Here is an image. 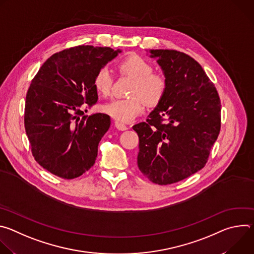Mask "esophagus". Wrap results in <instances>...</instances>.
<instances>
[{
  "instance_id": "34e87169",
  "label": "esophagus",
  "mask_w": 254,
  "mask_h": 254,
  "mask_svg": "<svg viewBox=\"0 0 254 254\" xmlns=\"http://www.w3.org/2000/svg\"><path fill=\"white\" fill-rule=\"evenodd\" d=\"M116 127L120 130H126L127 129V127L125 125V124H122L120 122H116Z\"/></svg>"
}]
</instances>
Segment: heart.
<instances>
[{
    "instance_id": "heart-1",
    "label": "heart",
    "mask_w": 254,
    "mask_h": 254,
    "mask_svg": "<svg viewBox=\"0 0 254 254\" xmlns=\"http://www.w3.org/2000/svg\"><path fill=\"white\" fill-rule=\"evenodd\" d=\"M122 74L134 80L130 89V98L112 99L102 105V112L120 123H129L143 112V102L158 104L167 90V80L159 73H153V65L139 56L133 55L123 60L119 65ZM93 85L102 95L110 93L113 77L110 70L100 68L94 76Z\"/></svg>"
}]
</instances>
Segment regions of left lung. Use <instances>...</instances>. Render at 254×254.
I'll return each instance as SVG.
<instances>
[{"mask_svg": "<svg viewBox=\"0 0 254 254\" xmlns=\"http://www.w3.org/2000/svg\"><path fill=\"white\" fill-rule=\"evenodd\" d=\"M167 80L162 100L146 123L134 125L137 166L159 185L182 181L207 163L221 127V103L201 65L176 50H150Z\"/></svg>", "mask_w": 254, "mask_h": 254, "instance_id": "1", "label": "left lung"}]
</instances>
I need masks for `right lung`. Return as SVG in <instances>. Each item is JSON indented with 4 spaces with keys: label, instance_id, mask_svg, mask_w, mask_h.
<instances>
[{
    "label": "right lung",
    "instance_id": "obj_1",
    "mask_svg": "<svg viewBox=\"0 0 254 254\" xmlns=\"http://www.w3.org/2000/svg\"><path fill=\"white\" fill-rule=\"evenodd\" d=\"M122 50L81 45L53 54L40 67L26 95L24 124L32 155L62 179H74L95 163L98 143L111 127L105 114L84 116L97 101L96 72Z\"/></svg>",
    "mask_w": 254,
    "mask_h": 254
}]
</instances>
